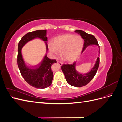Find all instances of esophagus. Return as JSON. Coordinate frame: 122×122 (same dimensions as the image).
Instances as JSON below:
<instances>
[{"label":"esophagus","mask_w":122,"mask_h":122,"mask_svg":"<svg viewBox=\"0 0 122 122\" xmlns=\"http://www.w3.org/2000/svg\"><path fill=\"white\" fill-rule=\"evenodd\" d=\"M57 64H58V65H60V66H61L62 65V62L60 61H57Z\"/></svg>","instance_id":"obj_1"}]
</instances>
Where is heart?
I'll use <instances>...</instances> for the list:
<instances>
[{
	"label": "heart",
	"instance_id": "b5f03b06",
	"mask_svg": "<svg viewBox=\"0 0 122 122\" xmlns=\"http://www.w3.org/2000/svg\"><path fill=\"white\" fill-rule=\"evenodd\" d=\"M83 45V41L80 36L64 35L55 38L49 45V49L55 56L61 52L65 61H72L80 54Z\"/></svg>",
	"mask_w": 122,
	"mask_h": 122
}]
</instances>
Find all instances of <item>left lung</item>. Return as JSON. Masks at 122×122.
Returning a JSON list of instances; mask_svg holds the SVG:
<instances>
[{
	"instance_id": "8db88e82",
	"label": "left lung",
	"mask_w": 122,
	"mask_h": 122,
	"mask_svg": "<svg viewBox=\"0 0 122 122\" xmlns=\"http://www.w3.org/2000/svg\"><path fill=\"white\" fill-rule=\"evenodd\" d=\"M75 32H78L84 40L82 53L88 46L92 44L98 45L99 49H100L97 40L93 35L87 34L81 30H77ZM99 62L100 58L98 57L93 68L92 69L90 72L86 74H80L76 71L75 69L76 62L71 65L63 64L61 66V70L64 74L66 80L69 84L75 87H82L87 84L94 78L98 69Z\"/></svg>"
}]
</instances>
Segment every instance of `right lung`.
Returning a JSON list of instances; mask_svg holds the SVG:
<instances>
[{
	"instance_id": "1",
	"label": "right lung",
	"mask_w": 122,
	"mask_h": 122,
	"mask_svg": "<svg viewBox=\"0 0 122 122\" xmlns=\"http://www.w3.org/2000/svg\"><path fill=\"white\" fill-rule=\"evenodd\" d=\"M46 30H38L29 32L24 35L18 44L17 64L23 78L29 84L36 88H45L49 87L52 82L53 74L51 66L56 62L46 54L42 61L36 66H29L25 63L21 53V49L26 43L35 38H40L46 42ZM47 50L48 46L46 44Z\"/></svg>"
}]
</instances>
